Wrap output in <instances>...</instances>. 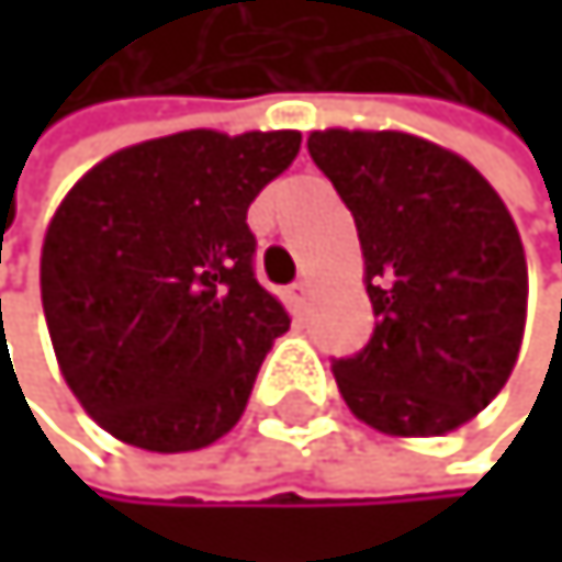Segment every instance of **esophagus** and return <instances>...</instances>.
<instances>
[{"label":"esophagus","instance_id":"1","mask_svg":"<svg viewBox=\"0 0 562 562\" xmlns=\"http://www.w3.org/2000/svg\"><path fill=\"white\" fill-rule=\"evenodd\" d=\"M306 296H310V279H296V283L290 286V303L293 306H303Z\"/></svg>","mask_w":562,"mask_h":562}]
</instances>
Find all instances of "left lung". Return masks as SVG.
Instances as JSON below:
<instances>
[{"label":"left lung","mask_w":562,"mask_h":562,"mask_svg":"<svg viewBox=\"0 0 562 562\" xmlns=\"http://www.w3.org/2000/svg\"><path fill=\"white\" fill-rule=\"evenodd\" d=\"M310 158L353 212L378 327L337 360L363 425L435 438L472 422L513 374L529 276L519 228L479 168L407 131L327 127Z\"/></svg>","instance_id":"8db88e82"}]
</instances>
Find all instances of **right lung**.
Returning a JSON list of instances; mask_svg holds the SVG:
<instances>
[{
  "label": "right lung",
  "mask_w": 562,
  "mask_h": 562,
  "mask_svg": "<svg viewBox=\"0 0 562 562\" xmlns=\"http://www.w3.org/2000/svg\"><path fill=\"white\" fill-rule=\"evenodd\" d=\"M300 131H181L114 150L46 225L40 293L59 374L114 438L175 456L243 418L290 313L252 272L246 212Z\"/></svg>",
  "instance_id": "1"
}]
</instances>
